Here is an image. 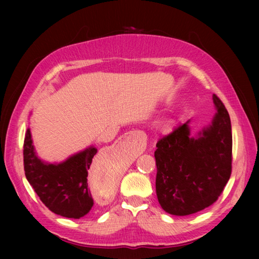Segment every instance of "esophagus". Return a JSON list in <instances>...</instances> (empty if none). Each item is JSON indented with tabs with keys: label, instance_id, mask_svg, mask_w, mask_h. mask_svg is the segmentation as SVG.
I'll return each mask as SVG.
<instances>
[{
	"label": "esophagus",
	"instance_id": "obj_1",
	"mask_svg": "<svg viewBox=\"0 0 259 259\" xmlns=\"http://www.w3.org/2000/svg\"><path fill=\"white\" fill-rule=\"evenodd\" d=\"M131 134H133V133H131V131H130V133H126L125 134V137H128V136H131Z\"/></svg>",
	"mask_w": 259,
	"mask_h": 259
}]
</instances>
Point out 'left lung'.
I'll return each instance as SVG.
<instances>
[{"instance_id": "1", "label": "left lung", "mask_w": 259, "mask_h": 259, "mask_svg": "<svg viewBox=\"0 0 259 259\" xmlns=\"http://www.w3.org/2000/svg\"><path fill=\"white\" fill-rule=\"evenodd\" d=\"M211 124L191 137L188 122L156 144V195L165 212L176 216L201 211L216 202L232 172V128L224 104Z\"/></svg>"}]
</instances>
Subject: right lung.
Returning <instances> with one entry per match:
<instances>
[{
  "mask_svg": "<svg viewBox=\"0 0 259 259\" xmlns=\"http://www.w3.org/2000/svg\"><path fill=\"white\" fill-rule=\"evenodd\" d=\"M96 153L97 148L89 147L61 163H46L35 154L32 136L27 129L24 140L26 178L52 212L78 219L85 216L94 205L88 187V171Z\"/></svg>",
  "mask_w": 259,
  "mask_h": 259,
  "instance_id": "obj_1",
  "label": "right lung"
}]
</instances>
